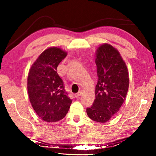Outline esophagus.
Returning a JSON list of instances; mask_svg holds the SVG:
<instances>
[{
    "label": "esophagus",
    "instance_id": "34e87169",
    "mask_svg": "<svg viewBox=\"0 0 156 156\" xmlns=\"http://www.w3.org/2000/svg\"><path fill=\"white\" fill-rule=\"evenodd\" d=\"M81 95H82V92L81 91H79V92H78V93H76L75 94V97L76 98H79V97L81 96Z\"/></svg>",
    "mask_w": 156,
    "mask_h": 156
}]
</instances>
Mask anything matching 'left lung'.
<instances>
[{
	"mask_svg": "<svg viewBox=\"0 0 156 156\" xmlns=\"http://www.w3.org/2000/svg\"><path fill=\"white\" fill-rule=\"evenodd\" d=\"M96 54V99L87 109V113L94 121L106 122L125 102L129 89V72L119 51L111 44L100 45Z\"/></svg>",
	"mask_w": 156,
	"mask_h": 156,
	"instance_id": "8db88e82",
	"label": "left lung"
}]
</instances>
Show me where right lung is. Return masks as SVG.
<instances>
[{"label":"right lung","instance_id":"obj_1","mask_svg":"<svg viewBox=\"0 0 156 156\" xmlns=\"http://www.w3.org/2000/svg\"><path fill=\"white\" fill-rule=\"evenodd\" d=\"M67 55L60 48L49 47L38 56L28 73L27 90L31 106L47 122L65 118L72 102L56 72L58 65Z\"/></svg>","mask_w":156,"mask_h":156}]
</instances>
